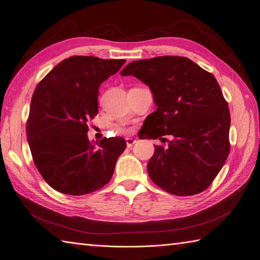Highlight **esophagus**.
Here are the masks:
<instances>
[{
    "label": "esophagus",
    "instance_id": "esophagus-1",
    "mask_svg": "<svg viewBox=\"0 0 260 260\" xmlns=\"http://www.w3.org/2000/svg\"><path fill=\"white\" fill-rule=\"evenodd\" d=\"M136 142H137V141L133 139V138H127V139H125V143H127L128 147H131Z\"/></svg>",
    "mask_w": 260,
    "mask_h": 260
}]
</instances>
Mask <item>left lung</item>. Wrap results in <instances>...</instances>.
Wrapping results in <instances>:
<instances>
[{"mask_svg":"<svg viewBox=\"0 0 260 260\" xmlns=\"http://www.w3.org/2000/svg\"><path fill=\"white\" fill-rule=\"evenodd\" d=\"M120 74L147 84L157 106L139 137H174L167 147L155 145L149 178L178 196L205 191L230 153V112L214 75L182 56L135 60Z\"/></svg>","mask_w":260,"mask_h":260,"instance_id":"1","label":"left lung"}]
</instances>
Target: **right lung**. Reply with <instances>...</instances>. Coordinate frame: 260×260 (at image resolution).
<instances>
[{
  "label": "right lung",
  "mask_w": 260,
  "mask_h": 260,
  "mask_svg": "<svg viewBox=\"0 0 260 260\" xmlns=\"http://www.w3.org/2000/svg\"><path fill=\"white\" fill-rule=\"evenodd\" d=\"M125 59L72 56L39 82L31 99L27 139L37 169L54 190L84 195L112 179L125 149L120 138H88L89 122L98 115L99 88Z\"/></svg>",
  "instance_id": "obj_1"
}]
</instances>
